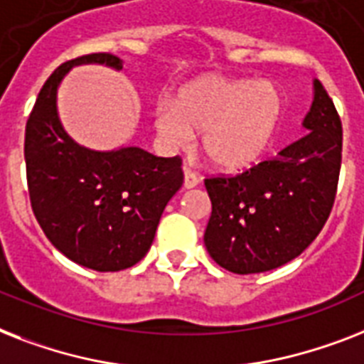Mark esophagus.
<instances>
[{"label":"esophagus","mask_w":364,"mask_h":364,"mask_svg":"<svg viewBox=\"0 0 364 364\" xmlns=\"http://www.w3.org/2000/svg\"><path fill=\"white\" fill-rule=\"evenodd\" d=\"M200 183V177H198V173H194L191 170V168H185V188H194Z\"/></svg>","instance_id":"1"}]
</instances>
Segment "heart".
I'll list each match as a JSON object with an SVG mask.
<instances>
[{
  "instance_id": "obj_1",
  "label": "heart",
  "mask_w": 364,
  "mask_h": 364,
  "mask_svg": "<svg viewBox=\"0 0 364 364\" xmlns=\"http://www.w3.org/2000/svg\"><path fill=\"white\" fill-rule=\"evenodd\" d=\"M282 93L271 82L205 76L155 108V129L172 147L202 134L213 166L239 172L259 161L282 117Z\"/></svg>"
}]
</instances>
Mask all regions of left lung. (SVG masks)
<instances>
[{
    "instance_id": "8db88e82",
    "label": "left lung",
    "mask_w": 364,
    "mask_h": 364,
    "mask_svg": "<svg viewBox=\"0 0 364 364\" xmlns=\"http://www.w3.org/2000/svg\"><path fill=\"white\" fill-rule=\"evenodd\" d=\"M309 134L235 176L205 177L209 256L232 273L271 271L297 258L329 218L342 162V121L320 80L303 121Z\"/></svg>"
}]
</instances>
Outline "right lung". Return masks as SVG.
Instances as JSON below:
<instances>
[{"label":"right lung","instance_id":"right-lung-1","mask_svg":"<svg viewBox=\"0 0 364 364\" xmlns=\"http://www.w3.org/2000/svg\"><path fill=\"white\" fill-rule=\"evenodd\" d=\"M80 63L121 69L110 52L80 55L50 75L26 123V176L31 209L44 235L76 264L108 273L147 254L166 203L183 185L181 156H155L140 147L91 151L59 123L55 93Z\"/></svg>","mask_w":364,"mask_h":364}]
</instances>
